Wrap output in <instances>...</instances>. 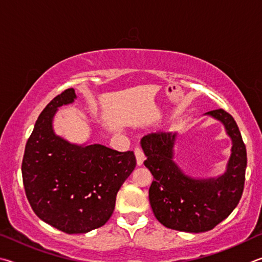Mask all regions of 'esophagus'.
Wrapping results in <instances>:
<instances>
[{
	"instance_id": "esophagus-1",
	"label": "esophagus",
	"mask_w": 262,
	"mask_h": 262,
	"mask_svg": "<svg viewBox=\"0 0 262 262\" xmlns=\"http://www.w3.org/2000/svg\"><path fill=\"white\" fill-rule=\"evenodd\" d=\"M135 154H136V159H137V164H138V166H143L144 160H145V155L143 153V150H141V148H139V147H136Z\"/></svg>"
}]
</instances>
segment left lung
<instances>
[{
  "label": "left lung",
  "instance_id": "left-lung-1",
  "mask_svg": "<svg viewBox=\"0 0 262 262\" xmlns=\"http://www.w3.org/2000/svg\"><path fill=\"white\" fill-rule=\"evenodd\" d=\"M205 115L221 122L232 141L226 171L216 178L195 180L182 171L173 161L177 134H149L140 141L146 155L144 164L154 177L149 187L150 207L158 221L173 230H212L236 208L244 190L247 157L237 123L223 109Z\"/></svg>",
  "mask_w": 262,
  "mask_h": 262
}]
</instances>
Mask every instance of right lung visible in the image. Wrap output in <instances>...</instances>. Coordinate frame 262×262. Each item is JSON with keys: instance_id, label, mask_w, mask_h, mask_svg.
I'll return each instance as SVG.
<instances>
[{"instance_id": "add662e5", "label": "right lung", "mask_w": 262, "mask_h": 262, "mask_svg": "<svg viewBox=\"0 0 262 262\" xmlns=\"http://www.w3.org/2000/svg\"><path fill=\"white\" fill-rule=\"evenodd\" d=\"M76 98L75 90L68 89L46 105L26 143L21 175L39 219L63 232L86 233L112 216L117 192L137 162L131 150L76 145L55 135L58 107Z\"/></svg>"}]
</instances>
